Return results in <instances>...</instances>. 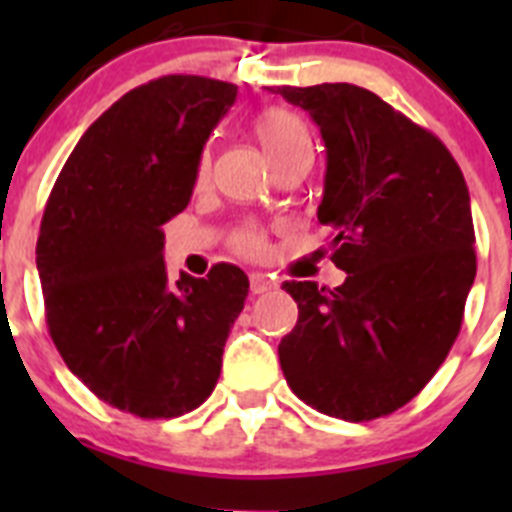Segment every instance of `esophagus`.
Listing matches in <instances>:
<instances>
[{"instance_id": "esophagus-1", "label": "esophagus", "mask_w": 512, "mask_h": 512, "mask_svg": "<svg viewBox=\"0 0 512 512\" xmlns=\"http://www.w3.org/2000/svg\"><path fill=\"white\" fill-rule=\"evenodd\" d=\"M277 284L271 282L266 274H251V295H264V292H271Z\"/></svg>"}]
</instances>
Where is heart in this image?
Segmentation results:
<instances>
[{
	"label": "heart",
	"mask_w": 512,
	"mask_h": 512,
	"mask_svg": "<svg viewBox=\"0 0 512 512\" xmlns=\"http://www.w3.org/2000/svg\"><path fill=\"white\" fill-rule=\"evenodd\" d=\"M256 138H259L261 148L266 151L269 161H277V158L287 156V153L297 151L302 146H310V133H307L305 122L295 115V112L282 110V107H271V110L261 112L256 117ZM207 158H200L197 164V179L205 176ZM233 248L241 256H261L266 248V238L261 233V228L256 225H246L238 233L233 235Z\"/></svg>",
	"instance_id": "heart-1"
}]
</instances>
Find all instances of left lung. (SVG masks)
<instances>
[{
	"label": "left lung",
	"mask_w": 512,
	"mask_h": 512,
	"mask_svg": "<svg viewBox=\"0 0 512 512\" xmlns=\"http://www.w3.org/2000/svg\"><path fill=\"white\" fill-rule=\"evenodd\" d=\"M325 140L320 225L336 289L284 282L300 318L279 343L297 397L364 423L408 405L449 356L477 274L469 189L431 130L354 84L277 87Z\"/></svg>",
	"instance_id": "obj_1"
}]
</instances>
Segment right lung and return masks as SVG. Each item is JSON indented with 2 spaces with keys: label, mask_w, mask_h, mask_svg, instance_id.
<instances>
[{
  "label": "right lung",
  "mask_w": 512,
  "mask_h": 512,
  "mask_svg": "<svg viewBox=\"0 0 512 512\" xmlns=\"http://www.w3.org/2000/svg\"><path fill=\"white\" fill-rule=\"evenodd\" d=\"M238 87L171 74L89 125L45 202V323L71 372L138 418H179L215 390L248 277L215 264L171 284L161 225L189 205L205 140Z\"/></svg>",
  "instance_id": "1"
}]
</instances>
